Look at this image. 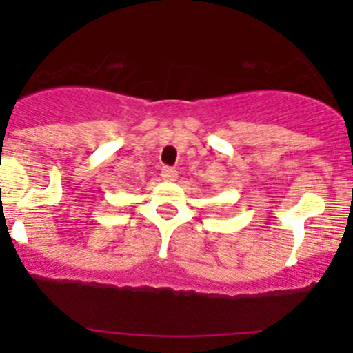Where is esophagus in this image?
Wrapping results in <instances>:
<instances>
[{
  "mask_svg": "<svg viewBox=\"0 0 353 353\" xmlns=\"http://www.w3.org/2000/svg\"><path fill=\"white\" fill-rule=\"evenodd\" d=\"M161 177H163L164 181L172 182L177 179V171L172 168H163V171H161Z\"/></svg>",
  "mask_w": 353,
  "mask_h": 353,
  "instance_id": "1",
  "label": "esophagus"
}]
</instances>
